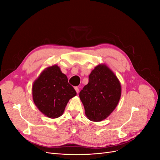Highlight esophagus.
I'll return each mask as SVG.
<instances>
[{"label":"esophagus","mask_w":160,"mask_h":160,"mask_svg":"<svg viewBox=\"0 0 160 160\" xmlns=\"http://www.w3.org/2000/svg\"><path fill=\"white\" fill-rule=\"evenodd\" d=\"M75 91H76L77 93H78L79 92V88H78V87H75Z\"/></svg>","instance_id":"1"}]
</instances>
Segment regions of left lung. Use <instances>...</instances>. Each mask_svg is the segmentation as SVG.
Instances as JSON below:
<instances>
[{
    "mask_svg": "<svg viewBox=\"0 0 160 160\" xmlns=\"http://www.w3.org/2000/svg\"><path fill=\"white\" fill-rule=\"evenodd\" d=\"M121 93L120 83L113 72L105 65L97 66L79 93L87 117L93 122L107 118L118 105Z\"/></svg>",
    "mask_w": 160,
    "mask_h": 160,
    "instance_id": "left-lung-1",
    "label": "left lung"
}]
</instances>
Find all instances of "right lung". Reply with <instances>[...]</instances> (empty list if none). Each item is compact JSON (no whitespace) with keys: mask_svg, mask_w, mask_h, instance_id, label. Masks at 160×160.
Masks as SVG:
<instances>
[{"mask_svg":"<svg viewBox=\"0 0 160 160\" xmlns=\"http://www.w3.org/2000/svg\"><path fill=\"white\" fill-rule=\"evenodd\" d=\"M76 95L67 76L55 65L43 71L32 85L34 103L50 118L60 117L69 99Z\"/></svg>","mask_w":160,"mask_h":160,"instance_id":"1","label":"right lung"}]
</instances>
